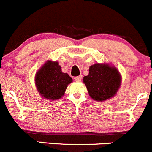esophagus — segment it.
Wrapping results in <instances>:
<instances>
[{
	"mask_svg": "<svg viewBox=\"0 0 152 152\" xmlns=\"http://www.w3.org/2000/svg\"><path fill=\"white\" fill-rule=\"evenodd\" d=\"M81 79H82V75H80L75 77V80L76 82H80V81L81 80Z\"/></svg>",
	"mask_w": 152,
	"mask_h": 152,
	"instance_id": "1",
	"label": "esophagus"
}]
</instances>
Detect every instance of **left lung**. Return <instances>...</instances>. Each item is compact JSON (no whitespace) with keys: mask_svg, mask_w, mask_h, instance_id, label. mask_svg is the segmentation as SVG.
Listing matches in <instances>:
<instances>
[{"mask_svg":"<svg viewBox=\"0 0 152 152\" xmlns=\"http://www.w3.org/2000/svg\"><path fill=\"white\" fill-rule=\"evenodd\" d=\"M83 81L90 97L102 102L115 96L121 87L122 77L115 66L97 63L89 67L88 75Z\"/></svg>","mask_w":152,"mask_h":152,"instance_id":"1","label":"left lung"}]
</instances>
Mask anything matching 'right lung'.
Masks as SVG:
<instances>
[{
  "label": "right lung",
  "mask_w": 152,
  "mask_h": 152,
  "mask_svg": "<svg viewBox=\"0 0 152 152\" xmlns=\"http://www.w3.org/2000/svg\"><path fill=\"white\" fill-rule=\"evenodd\" d=\"M72 78L64 73L58 61L48 60L36 72L34 83L39 94L48 100L61 99Z\"/></svg>",
  "instance_id": "1"
}]
</instances>
